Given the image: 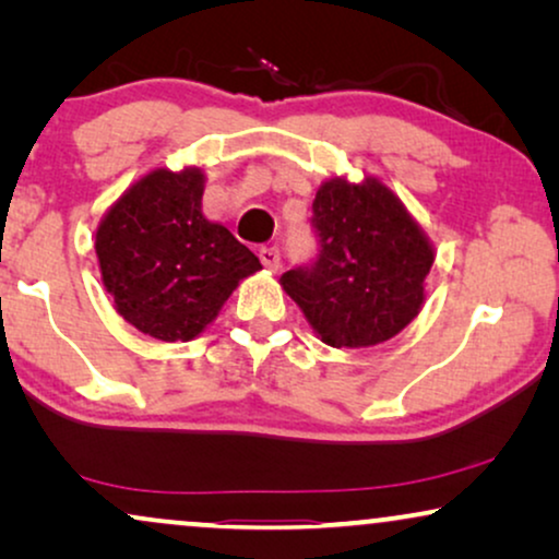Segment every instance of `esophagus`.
<instances>
[{
    "mask_svg": "<svg viewBox=\"0 0 559 559\" xmlns=\"http://www.w3.org/2000/svg\"><path fill=\"white\" fill-rule=\"evenodd\" d=\"M259 259H262V264L266 270H277L280 266V249L277 247H262L259 249Z\"/></svg>",
    "mask_w": 559,
    "mask_h": 559,
    "instance_id": "esophagus-1",
    "label": "esophagus"
}]
</instances>
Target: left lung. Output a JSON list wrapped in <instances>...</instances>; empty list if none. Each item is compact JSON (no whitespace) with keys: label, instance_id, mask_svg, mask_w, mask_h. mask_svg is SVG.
<instances>
[{"label":"left lung","instance_id":"8db88e82","mask_svg":"<svg viewBox=\"0 0 559 559\" xmlns=\"http://www.w3.org/2000/svg\"><path fill=\"white\" fill-rule=\"evenodd\" d=\"M318 257L282 274V287L333 348L394 338L425 302L435 262L423 228L379 180L333 178L312 201Z\"/></svg>","mask_w":559,"mask_h":559}]
</instances>
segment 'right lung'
Returning a JSON list of instances; mask_svg holds the SVG:
<instances>
[{"label":"right lung","instance_id":"add662e5","mask_svg":"<svg viewBox=\"0 0 559 559\" xmlns=\"http://www.w3.org/2000/svg\"><path fill=\"white\" fill-rule=\"evenodd\" d=\"M203 173L152 170L106 213L96 257L106 293L136 331L193 341L259 259L203 216Z\"/></svg>","mask_w":559,"mask_h":559}]
</instances>
